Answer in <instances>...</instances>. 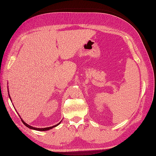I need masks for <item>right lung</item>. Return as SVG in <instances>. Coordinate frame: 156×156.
I'll use <instances>...</instances> for the list:
<instances>
[{"instance_id":"right-lung-1","label":"right lung","mask_w":156,"mask_h":156,"mask_svg":"<svg viewBox=\"0 0 156 156\" xmlns=\"http://www.w3.org/2000/svg\"><path fill=\"white\" fill-rule=\"evenodd\" d=\"M9 98H10V95H9ZM10 100H11V99H10ZM21 120H22V122H23V124L27 126V127H28V128H30V129H35V130H38V131H47V130H49V129H52V128H54V127H56L57 126H58L60 124V122H59L58 124H56V125H54V126H50V127H48V128H35V127H32V126H30V125H28V124H27V123H25L23 119H21Z\"/></svg>"}]
</instances>
